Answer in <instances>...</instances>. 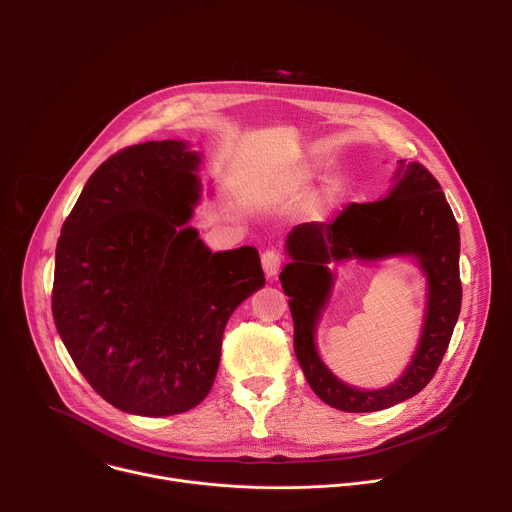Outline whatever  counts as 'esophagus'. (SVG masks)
I'll return each mask as SVG.
<instances>
[{
    "mask_svg": "<svg viewBox=\"0 0 512 512\" xmlns=\"http://www.w3.org/2000/svg\"><path fill=\"white\" fill-rule=\"evenodd\" d=\"M261 265H263V271L269 279H273L277 273H279V267H281V257L277 251H265L261 255Z\"/></svg>",
    "mask_w": 512,
    "mask_h": 512,
    "instance_id": "esophagus-1",
    "label": "esophagus"
}]
</instances>
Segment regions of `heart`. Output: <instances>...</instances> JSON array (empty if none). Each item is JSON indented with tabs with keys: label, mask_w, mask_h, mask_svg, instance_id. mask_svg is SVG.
<instances>
[{
	"label": "heart",
	"mask_w": 512,
	"mask_h": 512,
	"mask_svg": "<svg viewBox=\"0 0 512 512\" xmlns=\"http://www.w3.org/2000/svg\"><path fill=\"white\" fill-rule=\"evenodd\" d=\"M296 182L294 180H287V178H279V180H273L269 182V190H285V188H291Z\"/></svg>",
	"instance_id": "obj_1"
}]
</instances>
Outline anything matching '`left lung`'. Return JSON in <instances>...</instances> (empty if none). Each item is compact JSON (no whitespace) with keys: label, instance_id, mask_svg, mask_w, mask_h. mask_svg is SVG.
Returning <instances> with one entry per match:
<instances>
[{"label":"left lung","instance_id":"8db88e82","mask_svg":"<svg viewBox=\"0 0 512 512\" xmlns=\"http://www.w3.org/2000/svg\"><path fill=\"white\" fill-rule=\"evenodd\" d=\"M289 263L279 279L294 318V350L312 391L348 413L389 409L417 395L448 350L462 308L460 231L437 180L417 162H397L389 192L348 204L330 223H304L285 239ZM411 258L426 279V308L416 352L399 380L360 390L338 380L317 352V328L335 280L334 264Z\"/></svg>","mask_w":512,"mask_h":512}]
</instances>
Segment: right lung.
<instances>
[{
    "label": "right lung",
    "mask_w": 512,
    "mask_h": 512,
    "mask_svg": "<svg viewBox=\"0 0 512 512\" xmlns=\"http://www.w3.org/2000/svg\"><path fill=\"white\" fill-rule=\"evenodd\" d=\"M202 152L145 141L87 180L56 245L52 316L113 407L166 417L212 389L231 314L265 285L255 247L212 253L190 227Z\"/></svg>",
    "instance_id": "add662e5"
}]
</instances>
